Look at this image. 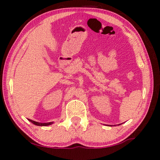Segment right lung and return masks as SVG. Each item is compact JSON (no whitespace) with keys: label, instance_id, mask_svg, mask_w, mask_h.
<instances>
[{"label":"right lung","instance_id":"1","mask_svg":"<svg viewBox=\"0 0 160 160\" xmlns=\"http://www.w3.org/2000/svg\"><path fill=\"white\" fill-rule=\"evenodd\" d=\"M28 120L30 121L31 122H32L33 124L37 125V126H49V125H51V124L52 123V122H46V123H41V122H35V121L30 120V119H28Z\"/></svg>","mask_w":160,"mask_h":160}]
</instances>
